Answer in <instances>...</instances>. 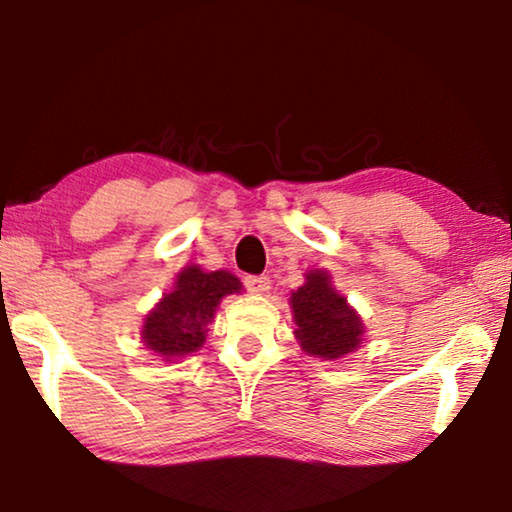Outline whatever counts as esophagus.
<instances>
[{
    "label": "esophagus",
    "instance_id": "1",
    "mask_svg": "<svg viewBox=\"0 0 512 512\" xmlns=\"http://www.w3.org/2000/svg\"><path fill=\"white\" fill-rule=\"evenodd\" d=\"M244 284L250 293H255V296H262V293L271 289V280H268L266 275H248L244 277Z\"/></svg>",
    "mask_w": 512,
    "mask_h": 512
}]
</instances>
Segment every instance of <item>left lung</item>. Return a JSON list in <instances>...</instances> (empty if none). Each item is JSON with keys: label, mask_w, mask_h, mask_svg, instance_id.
Segmentation results:
<instances>
[{"label": "left lung", "mask_w": 512, "mask_h": 512, "mask_svg": "<svg viewBox=\"0 0 512 512\" xmlns=\"http://www.w3.org/2000/svg\"><path fill=\"white\" fill-rule=\"evenodd\" d=\"M305 284L291 293L300 348L316 359H341L361 345L363 323L348 300L332 287L325 271H309Z\"/></svg>", "instance_id": "8db88e82"}]
</instances>
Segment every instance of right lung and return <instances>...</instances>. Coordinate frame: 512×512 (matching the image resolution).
I'll use <instances>...</instances> for the list:
<instances>
[{"mask_svg": "<svg viewBox=\"0 0 512 512\" xmlns=\"http://www.w3.org/2000/svg\"><path fill=\"white\" fill-rule=\"evenodd\" d=\"M241 282L228 271H203L201 266H185L178 273L171 293L149 311L142 327V343L162 361L176 363L203 348L207 325L221 298L239 293Z\"/></svg>", "mask_w": 512, "mask_h": 512, "instance_id": "obj_1", "label": "right lung"}]
</instances>
